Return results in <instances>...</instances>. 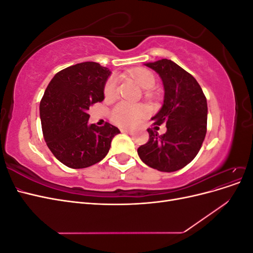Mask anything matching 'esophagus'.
<instances>
[{
    "label": "esophagus",
    "mask_w": 253,
    "mask_h": 253,
    "mask_svg": "<svg viewBox=\"0 0 253 253\" xmlns=\"http://www.w3.org/2000/svg\"><path fill=\"white\" fill-rule=\"evenodd\" d=\"M121 132L122 133H126V134H128V135H133L134 132L131 131V129H126V128H121Z\"/></svg>",
    "instance_id": "esophagus-1"
}]
</instances>
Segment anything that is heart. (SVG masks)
<instances>
[{"label":"heart","mask_w":253,"mask_h":253,"mask_svg":"<svg viewBox=\"0 0 253 253\" xmlns=\"http://www.w3.org/2000/svg\"><path fill=\"white\" fill-rule=\"evenodd\" d=\"M132 77L136 83L145 91H150L156 85V78L151 72L145 70H139L133 73ZM117 80L110 78L106 81L103 94L106 99H113L117 96ZM147 114V110L143 106L133 105L126 102H120L114 106L111 112V119L114 124L119 126H134L143 116Z\"/></svg>","instance_id":"obj_1"}]
</instances>
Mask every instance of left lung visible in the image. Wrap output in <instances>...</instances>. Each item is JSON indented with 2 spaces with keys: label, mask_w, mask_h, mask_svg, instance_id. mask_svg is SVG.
I'll list each match as a JSON object with an SVG mask.
<instances>
[{
  "label": "left lung",
  "mask_w": 253,
  "mask_h": 253,
  "mask_svg": "<svg viewBox=\"0 0 253 253\" xmlns=\"http://www.w3.org/2000/svg\"><path fill=\"white\" fill-rule=\"evenodd\" d=\"M144 65L163 81L164 104L152 120L156 126L165 122L167 132L158 135L148 128L150 139L137 153L153 169L177 171L192 162L201 150L207 133V99L193 76L173 61L162 59Z\"/></svg>",
  "instance_id": "8db88e82"
}]
</instances>
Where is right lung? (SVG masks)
Here are the masks:
<instances>
[{
  "mask_svg": "<svg viewBox=\"0 0 253 253\" xmlns=\"http://www.w3.org/2000/svg\"><path fill=\"white\" fill-rule=\"evenodd\" d=\"M111 71L96 62L76 64L55 75L40 102L45 142L55 157L68 168L83 169L108 154L119 128L106 124L88 125L89 106L104 99Z\"/></svg>",
  "mask_w": 253,
  "mask_h": 253,
  "instance_id": "right-lung-1",
  "label": "right lung"
}]
</instances>
